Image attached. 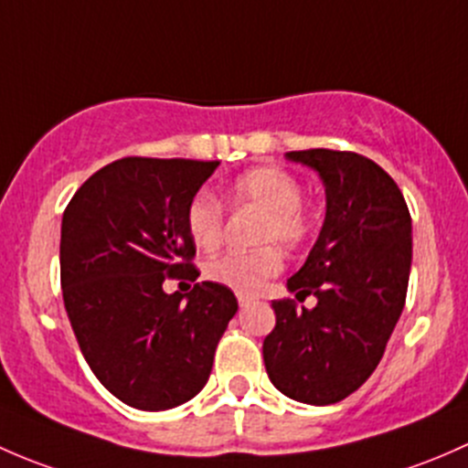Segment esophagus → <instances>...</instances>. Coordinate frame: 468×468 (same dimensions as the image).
Segmentation results:
<instances>
[{"label": "esophagus", "instance_id": "34e87169", "mask_svg": "<svg viewBox=\"0 0 468 468\" xmlns=\"http://www.w3.org/2000/svg\"><path fill=\"white\" fill-rule=\"evenodd\" d=\"M252 297H248V295H239V306L240 308H245V306H250V304H252Z\"/></svg>", "mask_w": 468, "mask_h": 468}]
</instances>
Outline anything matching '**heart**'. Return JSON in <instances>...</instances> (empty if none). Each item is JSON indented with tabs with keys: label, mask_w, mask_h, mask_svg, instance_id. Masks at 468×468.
I'll return each mask as SVG.
<instances>
[{
	"label": "heart",
	"mask_w": 468,
	"mask_h": 468,
	"mask_svg": "<svg viewBox=\"0 0 468 468\" xmlns=\"http://www.w3.org/2000/svg\"><path fill=\"white\" fill-rule=\"evenodd\" d=\"M304 191L288 171L277 166H254L240 173L229 186V200L239 207L263 211L259 243H282L295 248L306 239L311 220L302 207ZM225 211L211 191H198L186 207V229L202 250H214L223 239ZM282 270V252L263 245L254 252H228L207 263V279L240 295H257L270 277Z\"/></svg>",
	"instance_id": "1"
}]
</instances>
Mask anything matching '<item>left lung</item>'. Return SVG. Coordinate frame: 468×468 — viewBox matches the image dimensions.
I'll return each instance as SVG.
<instances>
[{
	"mask_svg": "<svg viewBox=\"0 0 468 468\" xmlns=\"http://www.w3.org/2000/svg\"><path fill=\"white\" fill-rule=\"evenodd\" d=\"M320 176L326 214L304 266L288 279L295 299L274 300L263 363L274 388L308 406H331L360 388L383 358L406 304L412 220L397 182L358 153H286Z\"/></svg>",
	"mask_w": 468,
	"mask_h": 468,
	"instance_id": "left-lung-1",
	"label": "left lung"
}]
</instances>
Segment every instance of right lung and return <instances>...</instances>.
I'll use <instances>...</instances> for the list:
<instances>
[{
    "instance_id": "obj_1",
    "label": "right lung",
    "mask_w": 468,
    "mask_h": 468,
    "mask_svg": "<svg viewBox=\"0 0 468 468\" xmlns=\"http://www.w3.org/2000/svg\"><path fill=\"white\" fill-rule=\"evenodd\" d=\"M216 168L123 157L96 171L62 214L60 282L71 329L96 378L137 410L194 399L239 311L234 292L216 282L186 295L164 292L166 277H198L186 207Z\"/></svg>"
}]
</instances>
